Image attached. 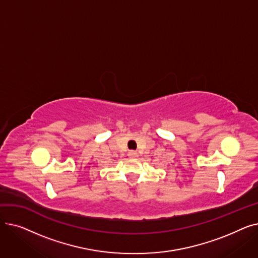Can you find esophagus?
I'll list each match as a JSON object with an SVG mask.
<instances>
[{"label": "esophagus", "instance_id": "esophagus-1", "mask_svg": "<svg viewBox=\"0 0 258 258\" xmlns=\"http://www.w3.org/2000/svg\"><path fill=\"white\" fill-rule=\"evenodd\" d=\"M137 156H138L137 152H135V151H130L128 152V157H131V158H136Z\"/></svg>", "mask_w": 258, "mask_h": 258}]
</instances>
